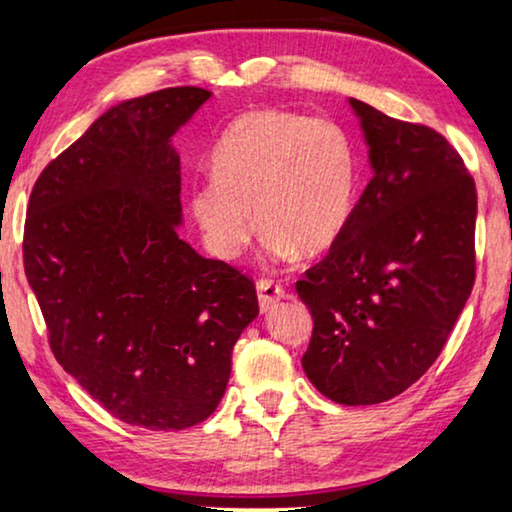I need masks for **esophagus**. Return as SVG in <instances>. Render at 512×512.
Wrapping results in <instances>:
<instances>
[{
	"label": "esophagus",
	"mask_w": 512,
	"mask_h": 512,
	"mask_svg": "<svg viewBox=\"0 0 512 512\" xmlns=\"http://www.w3.org/2000/svg\"><path fill=\"white\" fill-rule=\"evenodd\" d=\"M256 291H258V303H261V312H272L279 300L286 296L284 286L272 282V279H261V282L256 284Z\"/></svg>",
	"instance_id": "esophagus-1"
}]
</instances>
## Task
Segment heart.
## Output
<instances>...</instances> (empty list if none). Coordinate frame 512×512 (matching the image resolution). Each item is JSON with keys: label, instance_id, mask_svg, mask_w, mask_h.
<instances>
[{"label": "heart", "instance_id": "obj_1", "mask_svg": "<svg viewBox=\"0 0 512 512\" xmlns=\"http://www.w3.org/2000/svg\"><path fill=\"white\" fill-rule=\"evenodd\" d=\"M214 181L191 193V212L209 249L237 258L254 235L272 261L319 256L347 233L359 202L361 165L354 139L333 118L286 109L237 116L216 142Z\"/></svg>", "mask_w": 512, "mask_h": 512}]
</instances>
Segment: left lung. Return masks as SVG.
<instances>
[{
    "mask_svg": "<svg viewBox=\"0 0 512 512\" xmlns=\"http://www.w3.org/2000/svg\"><path fill=\"white\" fill-rule=\"evenodd\" d=\"M347 102L373 179L342 240L296 284L314 319L303 370L335 403L375 405L431 368L464 312L478 195L436 130Z\"/></svg>",
    "mask_w": 512,
    "mask_h": 512,
    "instance_id": "1",
    "label": "left lung"
}]
</instances>
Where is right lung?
Instances as JSON below:
<instances>
[{
  "label": "right lung",
  "mask_w": 512,
  "mask_h": 512,
  "mask_svg": "<svg viewBox=\"0 0 512 512\" xmlns=\"http://www.w3.org/2000/svg\"><path fill=\"white\" fill-rule=\"evenodd\" d=\"M209 97L181 86L114 104L41 172L27 207L25 275L55 359L111 415L151 431L212 415L258 317L254 282L179 237L172 137Z\"/></svg>",
  "instance_id": "right-lung-1"
}]
</instances>
